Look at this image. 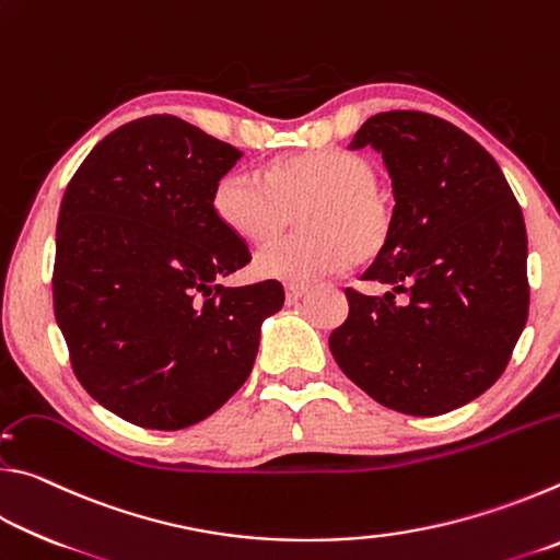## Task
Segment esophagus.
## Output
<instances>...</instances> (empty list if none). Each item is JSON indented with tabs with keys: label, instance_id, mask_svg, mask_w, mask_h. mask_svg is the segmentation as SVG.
<instances>
[{
	"label": "esophagus",
	"instance_id": "obj_1",
	"mask_svg": "<svg viewBox=\"0 0 560 560\" xmlns=\"http://www.w3.org/2000/svg\"><path fill=\"white\" fill-rule=\"evenodd\" d=\"M306 291V283H287V303H296Z\"/></svg>",
	"mask_w": 560,
	"mask_h": 560
}]
</instances>
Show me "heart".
I'll use <instances>...</instances> for the list:
<instances>
[{"label":"heart","instance_id":"obj_1","mask_svg":"<svg viewBox=\"0 0 560 560\" xmlns=\"http://www.w3.org/2000/svg\"><path fill=\"white\" fill-rule=\"evenodd\" d=\"M301 210L303 234L264 249L254 261L259 277L314 281L377 257L390 240L393 210L375 185V167L346 150L271 160L261 175L230 170L212 189L217 220L254 246L279 240Z\"/></svg>","mask_w":560,"mask_h":560}]
</instances>
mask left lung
I'll return each instance as SVG.
<instances>
[{
	"label": "left lung",
	"instance_id": "left-lung-1",
	"mask_svg": "<svg viewBox=\"0 0 560 560\" xmlns=\"http://www.w3.org/2000/svg\"><path fill=\"white\" fill-rule=\"evenodd\" d=\"M365 145L383 155L395 210L390 240L360 281L387 291L346 289L330 353L390 410H457L499 381L526 326L524 214L497 160L438 116L377 113L350 143Z\"/></svg>",
	"mask_w": 560,
	"mask_h": 560
}]
</instances>
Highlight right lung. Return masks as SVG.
Instances as JSON below:
<instances>
[{"label": "right lung", "instance_id": "1", "mask_svg": "<svg viewBox=\"0 0 560 560\" xmlns=\"http://www.w3.org/2000/svg\"><path fill=\"white\" fill-rule=\"evenodd\" d=\"M242 153L175 116L113 130L66 187L54 314L93 400L148 430H183L240 390L279 281L222 287L252 261L212 212Z\"/></svg>", "mask_w": 560, "mask_h": 560}]
</instances>
